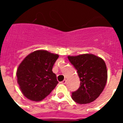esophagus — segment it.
I'll return each mask as SVG.
<instances>
[{
  "mask_svg": "<svg viewBox=\"0 0 123 123\" xmlns=\"http://www.w3.org/2000/svg\"><path fill=\"white\" fill-rule=\"evenodd\" d=\"M66 82H67V80H66V79H64L63 81L61 82V83L63 84H66Z\"/></svg>",
  "mask_w": 123,
  "mask_h": 123,
  "instance_id": "34e87169",
  "label": "esophagus"
}]
</instances>
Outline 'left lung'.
<instances>
[{"instance_id":"left-lung-1","label":"left lung","mask_w":123,"mask_h":123,"mask_svg":"<svg viewBox=\"0 0 123 123\" xmlns=\"http://www.w3.org/2000/svg\"><path fill=\"white\" fill-rule=\"evenodd\" d=\"M69 62L76 69L80 86L71 95L73 100L79 104L91 103L104 91L107 81V69L102 58L92 54L68 56Z\"/></svg>"}]
</instances>
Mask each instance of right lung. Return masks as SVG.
Masks as SVG:
<instances>
[{
  "instance_id": "add662e5",
  "label": "right lung",
  "mask_w": 123,
  "mask_h": 123,
  "mask_svg": "<svg viewBox=\"0 0 123 123\" xmlns=\"http://www.w3.org/2000/svg\"><path fill=\"white\" fill-rule=\"evenodd\" d=\"M58 54L38 50L27 55L17 71V82L28 99L40 102L50 94L58 82L52 71Z\"/></svg>"
}]
</instances>
